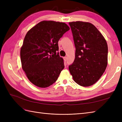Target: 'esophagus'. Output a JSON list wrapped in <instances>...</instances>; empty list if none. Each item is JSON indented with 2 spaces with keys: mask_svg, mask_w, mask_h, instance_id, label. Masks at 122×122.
I'll return each instance as SVG.
<instances>
[{
  "mask_svg": "<svg viewBox=\"0 0 122 122\" xmlns=\"http://www.w3.org/2000/svg\"><path fill=\"white\" fill-rule=\"evenodd\" d=\"M63 59H64V61H66L67 60V57H66V56L64 57Z\"/></svg>",
  "mask_w": 122,
  "mask_h": 122,
  "instance_id": "obj_1",
  "label": "esophagus"
}]
</instances>
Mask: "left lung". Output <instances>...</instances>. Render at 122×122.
I'll use <instances>...</instances> for the list:
<instances>
[{
  "instance_id": "1",
  "label": "left lung",
  "mask_w": 122,
  "mask_h": 122,
  "mask_svg": "<svg viewBox=\"0 0 122 122\" xmlns=\"http://www.w3.org/2000/svg\"><path fill=\"white\" fill-rule=\"evenodd\" d=\"M70 25L76 46L74 62L69 66L74 81L82 86L95 84L107 65V41L91 23L73 21Z\"/></svg>"
}]
</instances>
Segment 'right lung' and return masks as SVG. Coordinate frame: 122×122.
Returning <instances> with one entry per match:
<instances>
[{"label": "right lung", "instance_id": "right-lung-1", "mask_svg": "<svg viewBox=\"0 0 122 122\" xmlns=\"http://www.w3.org/2000/svg\"><path fill=\"white\" fill-rule=\"evenodd\" d=\"M70 28L64 22L41 21L28 31L20 49L22 68L36 86L49 87L64 68L59 56L58 41Z\"/></svg>", "mask_w": 122, "mask_h": 122}]
</instances>
